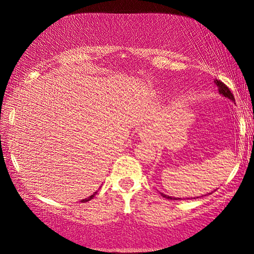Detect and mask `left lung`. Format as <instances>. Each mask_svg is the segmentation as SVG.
Masks as SVG:
<instances>
[{"label": "left lung", "instance_id": "8db88e82", "mask_svg": "<svg viewBox=\"0 0 254 254\" xmlns=\"http://www.w3.org/2000/svg\"><path fill=\"white\" fill-rule=\"evenodd\" d=\"M214 82H215V84L217 85L218 92H220V95L225 97V98L232 100V102H235V97H234V95H232L231 91H230V89H229L228 86L225 85L223 82H221L220 79H215ZM161 194H162V196H164V197H166V199H170V200H183V199H180V197H178V199H177V197L169 196V195H166V194H164V193H161ZM209 194H210V193H209ZM196 197H199V196H196ZM196 197H194V199H196Z\"/></svg>", "mask_w": 254, "mask_h": 254}]
</instances>
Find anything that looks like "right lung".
<instances>
[{
  "mask_svg": "<svg viewBox=\"0 0 254 254\" xmlns=\"http://www.w3.org/2000/svg\"><path fill=\"white\" fill-rule=\"evenodd\" d=\"M96 194H97V192H95V193H93V194H92V195H90L89 197H86V199H83V200H82V202H88V201H90V200H91V199H92V197L96 195Z\"/></svg>",
  "mask_w": 254,
  "mask_h": 254,
  "instance_id": "obj_1",
  "label": "right lung"
}]
</instances>
